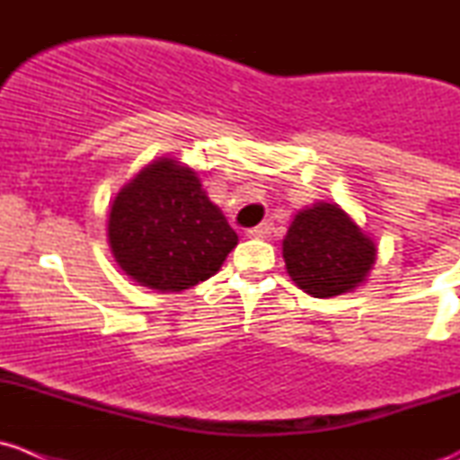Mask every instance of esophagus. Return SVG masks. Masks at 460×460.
Wrapping results in <instances>:
<instances>
[{
  "label": "esophagus",
  "instance_id": "1",
  "mask_svg": "<svg viewBox=\"0 0 460 460\" xmlns=\"http://www.w3.org/2000/svg\"><path fill=\"white\" fill-rule=\"evenodd\" d=\"M271 229H273L271 222H262V225H258V226H253V229H249L247 234L252 235V238H264V235L271 234Z\"/></svg>",
  "mask_w": 460,
  "mask_h": 460
}]
</instances>
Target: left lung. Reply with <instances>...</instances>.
Segmentation results:
<instances>
[{"instance_id": "left-lung-1", "label": "left lung", "mask_w": 460, "mask_h": 460, "mask_svg": "<svg viewBox=\"0 0 460 460\" xmlns=\"http://www.w3.org/2000/svg\"><path fill=\"white\" fill-rule=\"evenodd\" d=\"M376 253L374 240L333 202L296 213L282 240L287 273L314 298H333L363 285Z\"/></svg>"}]
</instances>
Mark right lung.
Masks as SVG:
<instances>
[{"label": "right lung", "instance_id": "obj_1", "mask_svg": "<svg viewBox=\"0 0 460 460\" xmlns=\"http://www.w3.org/2000/svg\"><path fill=\"white\" fill-rule=\"evenodd\" d=\"M106 235L118 267L162 294L216 276L238 244V234L208 200L198 171L175 157H157L119 189Z\"/></svg>", "mask_w": 460, "mask_h": 460}]
</instances>
